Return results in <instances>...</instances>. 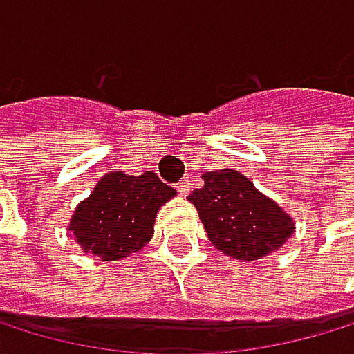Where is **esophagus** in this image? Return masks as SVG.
<instances>
[{
    "mask_svg": "<svg viewBox=\"0 0 354 354\" xmlns=\"http://www.w3.org/2000/svg\"><path fill=\"white\" fill-rule=\"evenodd\" d=\"M176 189H178V193H180L183 197H187V195H189V191H191V183H189V180H180V183H178V187H176Z\"/></svg>",
    "mask_w": 354,
    "mask_h": 354,
    "instance_id": "34e87169",
    "label": "esophagus"
}]
</instances>
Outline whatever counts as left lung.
Returning a JSON list of instances; mask_svg holds the SVG:
<instances>
[{
  "label": "left lung",
  "instance_id": "8db88e82",
  "mask_svg": "<svg viewBox=\"0 0 354 354\" xmlns=\"http://www.w3.org/2000/svg\"><path fill=\"white\" fill-rule=\"evenodd\" d=\"M203 187L187 199L197 208L210 242L231 259L257 261L284 246L295 221L236 169L201 174Z\"/></svg>",
  "mask_w": 354,
  "mask_h": 354
}]
</instances>
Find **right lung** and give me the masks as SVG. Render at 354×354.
I'll return each instance as SVG.
<instances>
[{
	"instance_id": "obj_1",
	"label": "right lung",
	"mask_w": 354,
	"mask_h": 354,
	"mask_svg": "<svg viewBox=\"0 0 354 354\" xmlns=\"http://www.w3.org/2000/svg\"><path fill=\"white\" fill-rule=\"evenodd\" d=\"M174 195L153 171H110L76 206L67 231L82 252L100 261H118L151 242L157 214Z\"/></svg>"
}]
</instances>
